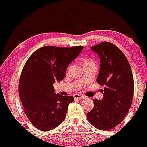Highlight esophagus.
Returning a JSON list of instances; mask_svg holds the SVG:
<instances>
[{"label":"esophagus","mask_w":147,"mask_h":147,"mask_svg":"<svg viewBox=\"0 0 147 147\" xmlns=\"http://www.w3.org/2000/svg\"><path fill=\"white\" fill-rule=\"evenodd\" d=\"M74 97L75 99H84L86 97L83 94H76L74 95Z\"/></svg>","instance_id":"esophagus-1"}]
</instances>
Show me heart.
<instances>
[{"mask_svg": "<svg viewBox=\"0 0 147 147\" xmlns=\"http://www.w3.org/2000/svg\"><path fill=\"white\" fill-rule=\"evenodd\" d=\"M83 64H92L94 63L93 61H92L91 59H84L83 61Z\"/></svg>", "mask_w": 147, "mask_h": 147, "instance_id": "obj_1", "label": "heart"}]
</instances>
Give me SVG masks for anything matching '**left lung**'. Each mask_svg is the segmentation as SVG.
I'll return each mask as SVG.
<instances>
[{"label": "left lung", "instance_id": "1", "mask_svg": "<svg viewBox=\"0 0 147 147\" xmlns=\"http://www.w3.org/2000/svg\"><path fill=\"white\" fill-rule=\"evenodd\" d=\"M100 58L97 83L104 86L102 100L94 99L93 109L86 113L90 123L100 130L121 123L134 96L133 74L127 58L116 45L105 42L91 47Z\"/></svg>", "mask_w": 147, "mask_h": 147}]
</instances>
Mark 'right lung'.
<instances>
[{
	"label": "right lung",
	"mask_w": 147,
	"mask_h": 147,
	"mask_svg": "<svg viewBox=\"0 0 147 147\" xmlns=\"http://www.w3.org/2000/svg\"><path fill=\"white\" fill-rule=\"evenodd\" d=\"M83 49V46L47 45L34 52L26 62L19 79V94L26 116L40 130L49 131L64 121L74 98L55 93L53 84L64 79L67 67Z\"/></svg>",
	"instance_id": "add662e5"
}]
</instances>
